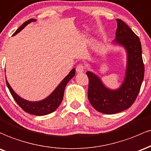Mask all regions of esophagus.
Segmentation results:
<instances>
[{
	"label": "esophagus",
	"instance_id": "obj_1",
	"mask_svg": "<svg viewBox=\"0 0 151 151\" xmlns=\"http://www.w3.org/2000/svg\"><path fill=\"white\" fill-rule=\"evenodd\" d=\"M85 70V66L83 64H78L76 67V71L77 73H83Z\"/></svg>",
	"mask_w": 151,
	"mask_h": 151
}]
</instances>
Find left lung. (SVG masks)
I'll return each instance as SVG.
<instances>
[{
	"mask_svg": "<svg viewBox=\"0 0 151 151\" xmlns=\"http://www.w3.org/2000/svg\"><path fill=\"white\" fill-rule=\"evenodd\" d=\"M118 27L115 42L123 45L128 53V64L125 80L119 89H108L93 73L88 77V100L96 111L113 114L128 109L135 102L144 78V63L140 39L130 27L121 19H116Z\"/></svg>",
	"mask_w": 151,
	"mask_h": 151,
	"instance_id": "left-lung-1",
	"label": "left lung"
}]
</instances>
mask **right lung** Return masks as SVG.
<instances>
[{"mask_svg":"<svg viewBox=\"0 0 151 151\" xmlns=\"http://www.w3.org/2000/svg\"><path fill=\"white\" fill-rule=\"evenodd\" d=\"M35 21V20L34 19H30L25 21V23H23V25H21L16 30V31L13 33V35L17 34L18 32H20L23 28H25V25ZM75 68L72 69V70L69 73L68 75L62 81V82L58 86V87L55 88V91L48 98L44 99L43 101H38V102H30V101H25V100L21 98L12 89V88L11 87L9 83H8L6 78V82L13 98H14L16 102L18 103V106L23 111H25L26 113H30L32 115H35V116H45V115L53 113L60 106V103L63 101V98L64 90H65V86H66L68 81L75 76Z\"/></svg>","mask_w":151,"mask_h":151,"instance_id":"add662e5","label":"right lung"}]
</instances>
